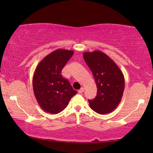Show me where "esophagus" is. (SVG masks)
I'll use <instances>...</instances> for the list:
<instances>
[{"label":"esophagus","mask_w":153,"mask_h":153,"mask_svg":"<svg viewBox=\"0 0 153 153\" xmlns=\"http://www.w3.org/2000/svg\"><path fill=\"white\" fill-rule=\"evenodd\" d=\"M83 92H84V88H81V89H79V91H78V93H80V94H81V93H83Z\"/></svg>","instance_id":"esophagus-1"}]
</instances>
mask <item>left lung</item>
<instances>
[{
	"instance_id": "1",
	"label": "left lung",
	"mask_w": 153,
	"mask_h": 153,
	"mask_svg": "<svg viewBox=\"0 0 153 153\" xmlns=\"http://www.w3.org/2000/svg\"><path fill=\"white\" fill-rule=\"evenodd\" d=\"M85 62L91 69L97 88L96 97L88 100L94 111L100 114L112 112L120 104L125 89V78L116 62L100 51L84 52Z\"/></svg>"
}]
</instances>
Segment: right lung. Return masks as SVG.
I'll use <instances>...</instances> for the list:
<instances>
[{"label":"right lung","instance_id":"obj_1","mask_svg":"<svg viewBox=\"0 0 153 153\" xmlns=\"http://www.w3.org/2000/svg\"><path fill=\"white\" fill-rule=\"evenodd\" d=\"M73 54L72 50H55L36 67L33 78V91L37 103L46 112L52 114L61 112L76 94L61 74L62 68Z\"/></svg>","mask_w":153,"mask_h":153}]
</instances>
